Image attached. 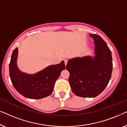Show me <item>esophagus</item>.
<instances>
[{"mask_svg":"<svg viewBox=\"0 0 127 127\" xmlns=\"http://www.w3.org/2000/svg\"><path fill=\"white\" fill-rule=\"evenodd\" d=\"M64 62H65V65H67V60L66 58L64 59Z\"/></svg>","mask_w":127,"mask_h":127,"instance_id":"1","label":"esophagus"}]
</instances>
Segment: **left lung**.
<instances>
[{
    "label": "left lung",
    "instance_id": "8db88e82",
    "mask_svg": "<svg viewBox=\"0 0 127 127\" xmlns=\"http://www.w3.org/2000/svg\"><path fill=\"white\" fill-rule=\"evenodd\" d=\"M90 36L94 41V57L70 59L66 67L73 93L84 98L98 96L105 89L113 69L112 53L106 43L97 34Z\"/></svg>",
    "mask_w": 127,
    "mask_h": 127
}]
</instances>
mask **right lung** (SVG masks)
<instances>
[{
	"label": "right lung",
	"mask_w": 127,
	"mask_h": 127,
	"mask_svg": "<svg viewBox=\"0 0 127 127\" xmlns=\"http://www.w3.org/2000/svg\"><path fill=\"white\" fill-rule=\"evenodd\" d=\"M18 52L17 47L13 50L9 64L10 79L15 89L22 96L29 99H41L51 95L55 81L65 69L64 61L30 74L22 72L17 66Z\"/></svg>",
	"instance_id": "1"
}]
</instances>
